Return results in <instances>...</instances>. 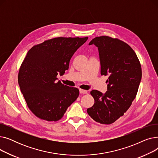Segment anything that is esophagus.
Wrapping results in <instances>:
<instances>
[{"label":"esophagus","instance_id":"1","mask_svg":"<svg viewBox=\"0 0 158 158\" xmlns=\"http://www.w3.org/2000/svg\"><path fill=\"white\" fill-rule=\"evenodd\" d=\"M79 92L81 94H86L88 93V91L85 90V89H79Z\"/></svg>","mask_w":158,"mask_h":158}]
</instances>
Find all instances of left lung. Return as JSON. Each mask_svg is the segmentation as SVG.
Listing matches in <instances>:
<instances>
[{
    "mask_svg": "<svg viewBox=\"0 0 158 158\" xmlns=\"http://www.w3.org/2000/svg\"><path fill=\"white\" fill-rule=\"evenodd\" d=\"M92 44L98 49L101 73L109 77L105 94L95 89L90 92L95 103L87 112L95 122L111 124L123 115L136 98L142 67L133 49L118 38L98 36L89 44Z\"/></svg>",
    "mask_w": 158,
    "mask_h": 158,
    "instance_id": "8db88e82",
    "label": "left lung"
}]
</instances>
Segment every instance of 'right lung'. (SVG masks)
I'll return each instance as SVG.
<instances>
[{
  "instance_id": "add662e5",
  "label": "right lung",
  "mask_w": 158,
  "mask_h": 158,
  "mask_svg": "<svg viewBox=\"0 0 158 158\" xmlns=\"http://www.w3.org/2000/svg\"><path fill=\"white\" fill-rule=\"evenodd\" d=\"M88 37H57L33 46L21 64L19 85L29 109L38 118L60 120L79 95L77 88L57 81L69 69L74 52Z\"/></svg>"
}]
</instances>
